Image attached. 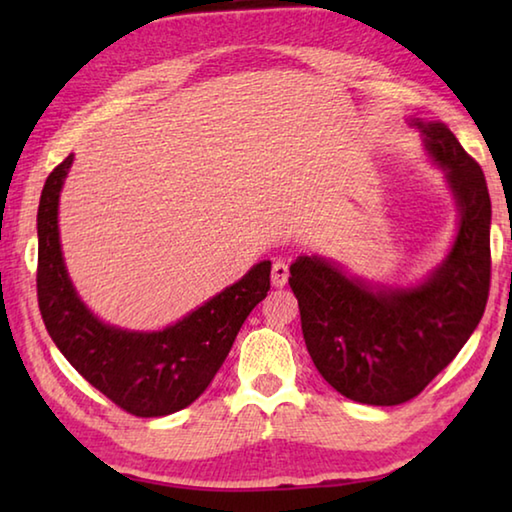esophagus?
I'll list each match as a JSON object with an SVG mask.
<instances>
[{"mask_svg": "<svg viewBox=\"0 0 512 512\" xmlns=\"http://www.w3.org/2000/svg\"><path fill=\"white\" fill-rule=\"evenodd\" d=\"M287 277H289V266L277 259V262L273 264V271H271V282L275 284V287H284V284H287Z\"/></svg>", "mask_w": 512, "mask_h": 512, "instance_id": "obj_1", "label": "esophagus"}]
</instances>
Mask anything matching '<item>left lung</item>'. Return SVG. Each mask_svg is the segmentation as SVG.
Wrapping results in <instances>:
<instances>
[{
    "label": "left lung",
    "instance_id": "left-lung-1",
    "mask_svg": "<svg viewBox=\"0 0 512 512\" xmlns=\"http://www.w3.org/2000/svg\"><path fill=\"white\" fill-rule=\"evenodd\" d=\"M454 196L458 228L443 262L409 287L361 280L320 255L291 264L309 357L348 400L395 406L447 368L479 325L490 291V194L443 121L411 117Z\"/></svg>",
    "mask_w": 512,
    "mask_h": 512
}]
</instances>
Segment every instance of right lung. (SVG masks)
<instances>
[{
    "instance_id": "right-lung-1",
    "label": "right lung",
    "mask_w": 512,
    "mask_h": 512,
    "mask_svg": "<svg viewBox=\"0 0 512 512\" xmlns=\"http://www.w3.org/2000/svg\"><path fill=\"white\" fill-rule=\"evenodd\" d=\"M74 155L49 173L38 207V305L63 352L108 400L137 418H160L198 400L235 343L244 320L271 289V262L255 264L221 293L173 325L135 332L103 323L69 280L58 203Z\"/></svg>"
}]
</instances>
